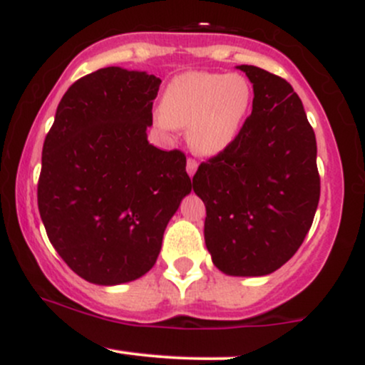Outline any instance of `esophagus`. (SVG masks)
Returning <instances> with one entry per match:
<instances>
[{
	"instance_id": "obj_1",
	"label": "esophagus",
	"mask_w": 365,
	"mask_h": 365,
	"mask_svg": "<svg viewBox=\"0 0 365 365\" xmlns=\"http://www.w3.org/2000/svg\"><path fill=\"white\" fill-rule=\"evenodd\" d=\"M197 166H199V163H197L195 159H192V158L187 159V173L190 175V177H194V173L197 171Z\"/></svg>"
}]
</instances>
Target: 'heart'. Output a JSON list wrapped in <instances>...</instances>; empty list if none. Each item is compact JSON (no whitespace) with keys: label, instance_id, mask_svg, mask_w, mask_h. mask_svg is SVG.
Returning a JSON list of instances; mask_svg holds the SVG:
<instances>
[{"label":"heart","instance_id":"b5f03b06","mask_svg":"<svg viewBox=\"0 0 365 365\" xmlns=\"http://www.w3.org/2000/svg\"><path fill=\"white\" fill-rule=\"evenodd\" d=\"M252 86L244 75L188 72L168 83L158 121L185 128L192 149L216 156L237 140L252 106Z\"/></svg>","mask_w":365,"mask_h":365}]
</instances>
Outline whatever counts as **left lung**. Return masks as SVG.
I'll return each mask as SVG.
<instances>
[{"label":"left lung","instance_id":"obj_1","mask_svg":"<svg viewBox=\"0 0 365 365\" xmlns=\"http://www.w3.org/2000/svg\"><path fill=\"white\" fill-rule=\"evenodd\" d=\"M238 68L252 82V113L192 182L206 206L215 266L230 276H264L292 259L311 230L321 194L317 145L290 83L259 66Z\"/></svg>","mask_w":365,"mask_h":365}]
</instances>
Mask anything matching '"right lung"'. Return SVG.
Returning a JSON list of instances; mask_svg holds the SVG:
<instances>
[{"mask_svg":"<svg viewBox=\"0 0 365 365\" xmlns=\"http://www.w3.org/2000/svg\"><path fill=\"white\" fill-rule=\"evenodd\" d=\"M161 78L108 66L68 87L43 145L37 206L60 257L81 278L120 284L156 262L192 183L182 150L149 144Z\"/></svg>","mask_w":365,"mask_h":365,"instance_id":"right-lung-1","label":"right lung"}]
</instances>
